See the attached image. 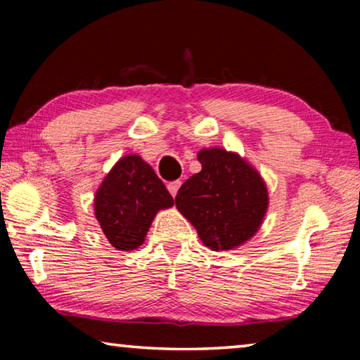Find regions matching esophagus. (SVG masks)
I'll return each instance as SVG.
<instances>
[{
    "label": "esophagus",
    "instance_id": "esophagus-1",
    "mask_svg": "<svg viewBox=\"0 0 360 360\" xmlns=\"http://www.w3.org/2000/svg\"><path fill=\"white\" fill-rule=\"evenodd\" d=\"M181 187V181H174V182H169L168 184V191L172 193V197H176V193H178Z\"/></svg>",
    "mask_w": 360,
    "mask_h": 360
}]
</instances>
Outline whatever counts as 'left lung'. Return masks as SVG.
Segmentation results:
<instances>
[{"instance_id":"left-lung-1","label":"left lung","mask_w":360,"mask_h":360,"mask_svg":"<svg viewBox=\"0 0 360 360\" xmlns=\"http://www.w3.org/2000/svg\"><path fill=\"white\" fill-rule=\"evenodd\" d=\"M202 172L176 195V208L212 251H230L257 233L268 210L265 181L238 152L208 148L198 152Z\"/></svg>"}]
</instances>
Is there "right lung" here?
Segmentation results:
<instances>
[{
  "instance_id": "obj_1",
  "label": "right lung",
  "mask_w": 360,
  "mask_h": 360,
  "mask_svg": "<svg viewBox=\"0 0 360 360\" xmlns=\"http://www.w3.org/2000/svg\"><path fill=\"white\" fill-rule=\"evenodd\" d=\"M173 205L165 184L136 154L115 162L96 188L94 200L96 221L117 251H133L141 246L157 212Z\"/></svg>"
}]
</instances>
